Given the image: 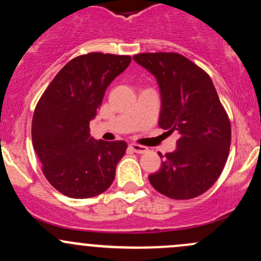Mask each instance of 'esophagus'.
Masks as SVG:
<instances>
[{"label": "esophagus", "instance_id": "obj_1", "mask_svg": "<svg viewBox=\"0 0 261 261\" xmlns=\"http://www.w3.org/2000/svg\"><path fill=\"white\" fill-rule=\"evenodd\" d=\"M131 149L136 152V154H145L147 151V147L143 146V145H139V144H131L130 145Z\"/></svg>", "mask_w": 261, "mask_h": 261}]
</instances>
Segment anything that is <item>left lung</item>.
I'll list each match as a JSON object with an SVG mask.
<instances>
[{"instance_id":"8db88e82","label":"left lung","mask_w":261,"mask_h":261,"mask_svg":"<svg viewBox=\"0 0 261 261\" xmlns=\"http://www.w3.org/2000/svg\"><path fill=\"white\" fill-rule=\"evenodd\" d=\"M160 88L159 126L177 131V149L167 152L162 168L149 175L159 193L191 199L208 191L225 168L231 145V125L212 80L178 53H143L134 57Z\"/></svg>"}]
</instances>
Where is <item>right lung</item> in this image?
<instances>
[{"mask_svg": "<svg viewBox=\"0 0 261 261\" xmlns=\"http://www.w3.org/2000/svg\"><path fill=\"white\" fill-rule=\"evenodd\" d=\"M130 63L128 55H80L59 70L36 105L34 149L45 178L64 196L91 198L115 179L127 144L94 140L89 121L96 117L107 87Z\"/></svg>", "mask_w": 261, "mask_h": 261, "instance_id": "add662e5", "label": "right lung"}]
</instances>
